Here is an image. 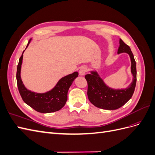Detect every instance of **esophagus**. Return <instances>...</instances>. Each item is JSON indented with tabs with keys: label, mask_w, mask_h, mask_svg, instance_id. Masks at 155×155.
Instances as JSON below:
<instances>
[{
	"label": "esophagus",
	"mask_w": 155,
	"mask_h": 155,
	"mask_svg": "<svg viewBox=\"0 0 155 155\" xmlns=\"http://www.w3.org/2000/svg\"><path fill=\"white\" fill-rule=\"evenodd\" d=\"M87 68L85 67H82L79 70V74L80 75V76H84V75H85V73L87 72Z\"/></svg>",
	"instance_id": "obj_1"
}]
</instances>
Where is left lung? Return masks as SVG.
I'll list each match as a JSON object with an SVG mask.
<instances>
[{
	"mask_svg": "<svg viewBox=\"0 0 155 155\" xmlns=\"http://www.w3.org/2000/svg\"><path fill=\"white\" fill-rule=\"evenodd\" d=\"M121 53L128 54L131 62L133 81L127 88L114 89L109 87L96 70L91 71V74L85 76L88 83V100L96 107L105 110L118 109L124 105L133 96L137 83V65L130 47L120 39L118 54Z\"/></svg>",
	"mask_w": 155,
	"mask_h": 155,
	"instance_id": "obj_1",
	"label": "left lung"
}]
</instances>
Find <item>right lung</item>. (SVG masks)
<instances>
[{
    "mask_svg": "<svg viewBox=\"0 0 155 155\" xmlns=\"http://www.w3.org/2000/svg\"><path fill=\"white\" fill-rule=\"evenodd\" d=\"M31 40V39L28 41L26 48L28 46ZM24 51L25 50L19 59L16 75L17 87L22 99L28 105L41 113H50L59 110L66 104L68 89L74 79L78 76V72H74L60 79L55 86L48 92L45 93L31 92L25 87L21 78Z\"/></svg>",
    "mask_w": 155,
    "mask_h": 155,
    "instance_id": "1",
    "label": "right lung"
}]
</instances>
